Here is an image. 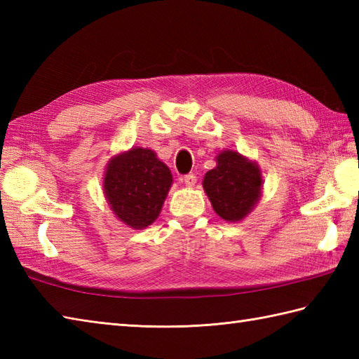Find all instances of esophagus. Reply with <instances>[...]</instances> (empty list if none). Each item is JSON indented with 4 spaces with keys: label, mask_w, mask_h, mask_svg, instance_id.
I'll list each match as a JSON object with an SVG mask.
<instances>
[{
    "label": "esophagus",
    "mask_w": 359,
    "mask_h": 359,
    "mask_svg": "<svg viewBox=\"0 0 359 359\" xmlns=\"http://www.w3.org/2000/svg\"><path fill=\"white\" fill-rule=\"evenodd\" d=\"M180 182L182 184H185L187 187H194L197 182V177L194 174H187V175H184V177H180Z\"/></svg>",
    "instance_id": "esophagus-1"
}]
</instances>
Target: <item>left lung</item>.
<instances>
[{
    "instance_id": "obj_1",
    "label": "left lung",
    "mask_w": 359,
    "mask_h": 359,
    "mask_svg": "<svg viewBox=\"0 0 359 359\" xmlns=\"http://www.w3.org/2000/svg\"><path fill=\"white\" fill-rule=\"evenodd\" d=\"M262 171L257 162L234 149L216 156V166L203 177V189L217 216L241 222L255 210L262 196Z\"/></svg>"
}]
</instances>
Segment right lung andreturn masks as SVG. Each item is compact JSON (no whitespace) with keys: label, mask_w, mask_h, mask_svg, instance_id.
<instances>
[{"label":"right lung","mask_w":359,"mask_h":359,"mask_svg":"<svg viewBox=\"0 0 359 359\" xmlns=\"http://www.w3.org/2000/svg\"><path fill=\"white\" fill-rule=\"evenodd\" d=\"M172 174L149 148L133 147L109 158L103 175V194L116 217L143 230L158 217Z\"/></svg>","instance_id":"1"}]
</instances>
